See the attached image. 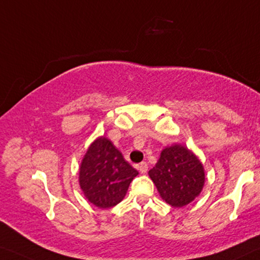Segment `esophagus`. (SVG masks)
Masks as SVG:
<instances>
[{
    "label": "esophagus",
    "instance_id": "34e87169",
    "mask_svg": "<svg viewBox=\"0 0 260 260\" xmlns=\"http://www.w3.org/2000/svg\"><path fill=\"white\" fill-rule=\"evenodd\" d=\"M139 170H140L141 174H146L147 170H148V164L147 162H141L140 165H139Z\"/></svg>",
    "mask_w": 260,
    "mask_h": 260
}]
</instances>
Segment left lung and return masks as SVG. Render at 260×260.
Listing matches in <instances>:
<instances>
[{
  "label": "left lung",
  "instance_id": "8db88e82",
  "mask_svg": "<svg viewBox=\"0 0 260 260\" xmlns=\"http://www.w3.org/2000/svg\"><path fill=\"white\" fill-rule=\"evenodd\" d=\"M148 175L162 200L175 208L192 202L202 191L205 181L202 162L191 150L179 143L162 150Z\"/></svg>",
  "mask_w": 260,
  "mask_h": 260
}]
</instances>
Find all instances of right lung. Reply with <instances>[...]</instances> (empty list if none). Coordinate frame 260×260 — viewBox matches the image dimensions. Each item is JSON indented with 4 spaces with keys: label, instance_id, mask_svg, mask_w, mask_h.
Segmentation results:
<instances>
[{
    "label": "right lung",
    "instance_id": "add662e5",
    "mask_svg": "<svg viewBox=\"0 0 260 260\" xmlns=\"http://www.w3.org/2000/svg\"><path fill=\"white\" fill-rule=\"evenodd\" d=\"M138 174L113 143L100 137L84 155L79 168V185L92 204L107 209L121 202Z\"/></svg>",
    "mask_w": 260,
    "mask_h": 260
}]
</instances>
